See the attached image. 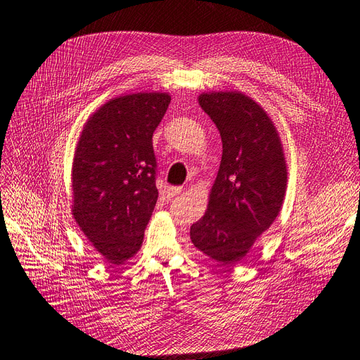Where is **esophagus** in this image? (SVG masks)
Here are the masks:
<instances>
[{
	"label": "esophagus",
	"instance_id": "obj_1",
	"mask_svg": "<svg viewBox=\"0 0 360 360\" xmlns=\"http://www.w3.org/2000/svg\"><path fill=\"white\" fill-rule=\"evenodd\" d=\"M180 193H181V188H179V186H171V188L167 189V196L168 198H174Z\"/></svg>",
	"mask_w": 360,
	"mask_h": 360
}]
</instances>
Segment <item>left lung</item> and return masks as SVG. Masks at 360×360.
Instances as JSON below:
<instances>
[{
    "label": "left lung",
    "mask_w": 360,
    "mask_h": 360,
    "mask_svg": "<svg viewBox=\"0 0 360 360\" xmlns=\"http://www.w3.org/2000/svg\"><path fill=\"white\" fill-rule=\"evenodd\" d=\"M199 105L219 128L223 155L208 208L192 224L191 239L199 251L232 266L278 217L286 191L285 156L275 125L251 97L204 93Z\"/></svg>",
    "instance_id": "obj_1"
}]
</instances>
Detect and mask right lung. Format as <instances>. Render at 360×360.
<instances>
[{
  "label": "right lung",
  "mask_w": 360,
  "mask_h": 360,
  "mask_svg": "<svg viewBox=\"0 0 360 360\" xmlns=\"http://www.w3.org/2000/svg\"><path fill=\"white\" fill-rule=\"evenodd\" d=\"M167 93L109 100L85 122L72 165V214L109 263L137 254L158 200L152 136Z\"/></svg>",
  "instance_id": "1"
}]
</instances>
